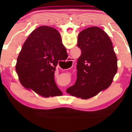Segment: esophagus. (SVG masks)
Listing matches in <instances>:
<instances>
[{"instance_id": "obj_1", "label": "esophagus", "mask_w": 132, "mask_h": 132, "mask_svg": "<svg viewBox=\"0 0 132 132\" xmlns=\"http://www.w3.org/2000/svg\"><path fill=\"white\" fill-rule=\"evenodd\" d=\"M71 61H72V60H69V61H70L71 63ZM66 72H67L68 75H69V76H71V75H75V74H76V72H75V71L74 70V69H71V70L67 71H66Z\"/></svg>"}]
</instances>
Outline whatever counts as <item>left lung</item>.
<instances>
[{"label":"left lung","instance_id":"8db88e82","mask_svg":"<svg viewBox=\"0 0 132 132\" xmlns=\"http://www.w3.org/2000/svg\"><path fill=\"white\" fill-rule=\"evenodd\" d=\"M77 84L79 96L87 102H101L117 71V60L111 47L87 31L78 35Z\"/></svg>","mask_w":132,"mask_h":132}]
</instances>
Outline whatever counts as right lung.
<instances>
[{"label":"right lung","instance_id":"1","mask_svg":"<svg viewBox=\"0 0 132 132\" xmlns=\"http://www.w3.org/2000/svg\"><path fill=\"white\" fill-rule=\"evenodd\" d=\"M61 41L60 36L43 35L24 44L18 56L16 69L22 86L42 97L61 95L55 80L57 63L54 56Z\"/></svg>","mask_w":132,"mask_h":132}]
</instances>
